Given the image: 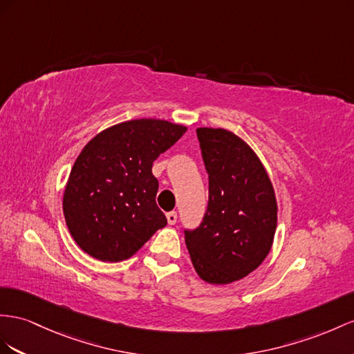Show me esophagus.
Segmentation results:
<instances>
[{"label": "esophagus", "mask_w": 354, "mask_h": 354, "mask_svg": "<svg viewBox=\"0 0 354 354\" xmlns=\"http://www.w3.org/2000/svg\"><path fill=\"white\" fill-rule=\"evenodd\" d=\"M166 218H167L169 224H175L176 220H178V215H176V212H167Z\"/></svg>", "instance_id": "1"}]
</instances>
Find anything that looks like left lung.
Here are the masks:
<instances>
[{
    "label": "left lung",
    "instance_id": "obj_1",
    "mask_svg": "<svg viewBox=\"0 0 354 354\" xmlns=\"http://www.w3.org/2000/svg\"><path fill=\"white\" fill-rule=\"evenodd\" d=\"M209 175V203L203 223L185 230L197 275L209 284H230L256 270L266 259L277 230V198L257 153L239 136L197 129Z\"/></svg>",
    "mask_w": 354,
    "mask_h": 354
}]
</instances>
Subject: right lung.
Returning <instances> with one entry per match:
<instances>
[{
  "label": "right lung",
  "instance_id": "obj_1",
  "mask_svg": "<svg viewBox=\"0 0 354 354\" xmlns=\"http://www.w3.org/2000/svg\"><path fill=\"white\" fill-rule=\"evenodd\" d=\"M185 131L183 124L140 118L109 127L85 145L71 167L62 211L86 254L102 261L127 260L165 227L152 162Z\"/></svg>",
  "mask_w": 354,
  "mask_h": 354
}]
</instances>
